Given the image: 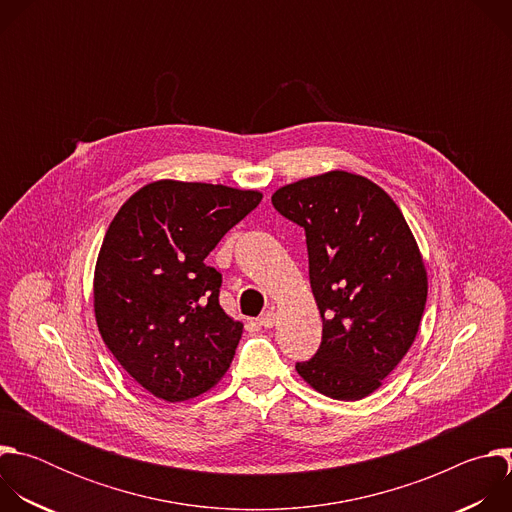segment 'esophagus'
I'll list each match as a JSON object with an SVG mask.
<instances>
[{"instance_id": "34e87169", "label": "esophagus", "mask_w": 512, "mask_h": 512, "mask_svg": "<svg viewBox=\"0 0 512 512\" xmlns=\"http://www.w3.org/2000/svg\"><path fill=\"white\" fill-rule=\"evenodd\" d=\"M257 324H259L261 328H271V326L275 324V312H273V310L263 312V314L257 318Z\"/></svg>"}]
</instances>
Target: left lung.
I'll list each match as a JSON object with an SVG mask.
<instances>
[{
	"label": "left lung",
	"mask_w": 512,
	"mask_h": 512,
	"mask_svg": "<svg viewBox=\"0 0 512 512\" xmlns=\"http://www.w3.org/2000/svg\"><path fill=\"white\" fill-rule=\"evenodd\" d=\"M271 202L306 231L322 342L300 377L338 401L381 387L411 348L427 275L399 206L371 180L328 172L279 188Z\"/></svg>",
	"instance_id": "8db88e82"
}]
</instances>
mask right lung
<instances>
[{"label":"right lung","mask_w":512,"mask_h":512,"mask_svg":"<svg viewBox=\"0 0 512 512\" xmlns=\"http://www.w3.org/2000/svg\"><path fill=\"white\" fill-rule=\"evenodd\" d=\"M259 202L255 190L160 180L115 214L95 267V316L145 391L186 401L231 367L243 324L218 304L223 275L206 257Z\"/></svg>","instance_id":"add662e5"}]
</instances>
